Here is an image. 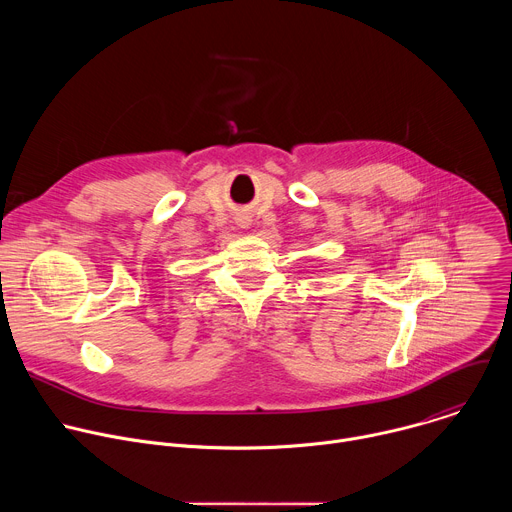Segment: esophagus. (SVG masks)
Listing matches in <instances>:
<instances>
[{
	"instance_id": "1",
	"label": "esophagus",
	"mask_w": 512,
	"mask_h": 512,
	"mask_svg": "<svg viewBox=\"0 0 512 512\" xmlns=\"http://www.w3.org/2000/svg\"><path fill=\"white\" fill-rule=\"evenodd\" d=\"M237 223H239V227H241V229H247V227L251 225V221H249L247 216H239V218H237Z\"/></svg>"
}]
</instances>
